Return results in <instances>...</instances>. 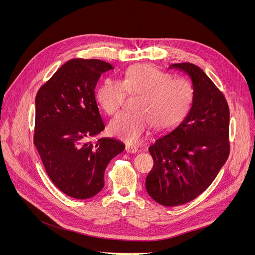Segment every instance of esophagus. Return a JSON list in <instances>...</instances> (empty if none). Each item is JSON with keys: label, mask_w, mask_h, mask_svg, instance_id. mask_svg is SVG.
<instances>
[{"label": "esophagus", "mask_w": 255, "mask_h": 255, "mask_svg": "<svg viewBox=\"0 0 255 255\" xmlns=\"http://www.w3.org/2000/svg\"><path fill=\"white\" fill-rule=\"evenodd\" d=\"M125 150L127 153H131V154H134V153L138 152L137 146H135V145H126Z\"/></svg>", "instance_id": "1"}]
</instances>
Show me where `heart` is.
<instances>
[{"mask_svg": "<svg viewBox=\"0 0 255 255\" xmlns=\"http://www.w3.org/2000/svg\"><path fill=\"white\" fill-rule=\"evenodd\" d=\"M137 95L135 113H122L109 126L111 134L127 143H137L150 125L155 130L166 131L179 125L188 114L193 88L183 78L148 64H136L127 69L121 80L107 78L96 91V100L109 115H115L126 97Z\"/></svg>", "mask_w": 255, "mask_h": 255, "instance_id": "obj_1", "label": "heart"}]
</instances>
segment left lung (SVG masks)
Masks as SVG:
<instances>
[{"mask_svg":"<svg viewBox=\"0 0 255 255\" xmlns=\"http://www.w3.org/2000/svg\"><path fill=\"white\" fill-rule=\"evenodd\" d=\"M192 80L193 100L182 122L150 145L154 165L145 189L156 203L176 207L191 202L215 180L230 155V109L222 92L191 63H178Z\"/></svg>","mask_w":255,"mask_h":255,"instance_id":"8db88e82","label":"left lung"}]
</instances>
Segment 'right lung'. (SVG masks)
<instances>
[{"label": "right lung", "mask_w": 255, "mask_h": 255, "mask_svg": "<svg viewBox=\"0 0 255 255\" xmlns=\"http://www.w3.org/2000/svg\"><path fill=\"white\" fill-rule=\"evenodd\" d=\"M114 67L101 60L66 62L39 89L35 99L34 144L49 179L73 198L87 199L104 186V171L125 144L102 137L105 128L95 99L101 74Z\"/></svg>", "instance_id": "1"}]
</instances>
